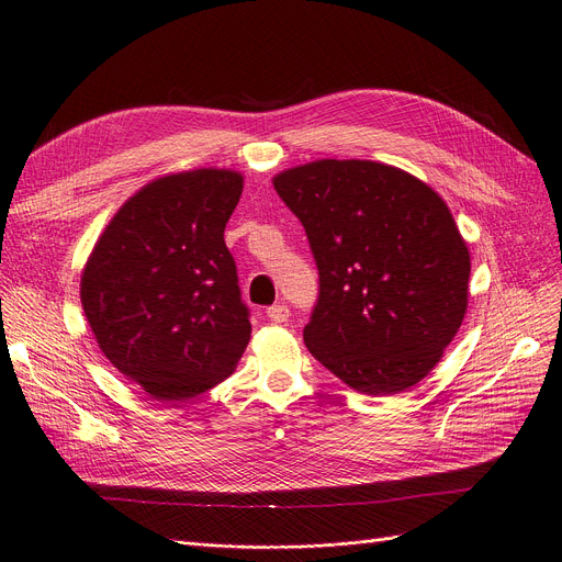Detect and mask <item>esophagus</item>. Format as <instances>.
Segmentation results:
<instances>
[{"label": "esophagus", "mask_w": 562, "mask_h": 562, "mask_svg": "<svg viewBox=\"0 0 562 562\" xmlns=\"http://www.w3.org/2000/svg\"><path fill=\"white\" fill-rule=\"evenodd\" d=\"M266 315H268V319L273 322V324H284L292 313H289V307L284 303H278V305H270L266 310Z\"/></svg>", "instance_id": "esophagus-1"}]
</instances>
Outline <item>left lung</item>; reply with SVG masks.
<instances>
[{"label":"left lung","instance_id":"8db88e82","mask_svg":"<svg viewBox=\"0 0 562 562\" xmlns=\"http://www.w3.org/2000/svg\"><path fill=\"white\" fill-rule=\"evenodd\" d=\"M273 184L319 270L303 330L310 355L370 396L422 382L468 310L470 252L447 203L419 178L368 159L310 161Z\"/></svg>","mask_w":562,"mask_h":562}]
</instances>
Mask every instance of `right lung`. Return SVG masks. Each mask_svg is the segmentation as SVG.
Segmentation results:
<instances>
[{
  "label": "right lung",
  "mask_w": 562,
  "mask_h": 562,
  "mask_svg": "<svg viewBox=\"0 0 562 562\" xmlns=\"http://www.w3.org/2000/svg\"><path fill=\"white\" fill-rule=\"evenodd\" d=\"M243 176H164L122 203L82 268L80 301L99 349L164 403L194 398L232 375L252 324L224 226Z\"/></svg>",
  "instance_id": "obj_1"
}]
</instances>
